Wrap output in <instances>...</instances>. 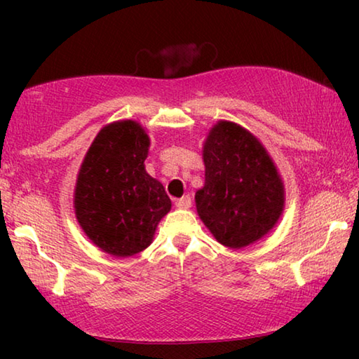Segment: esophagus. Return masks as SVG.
<instances>
[{"label":"esophagus","instance_id":"esophagus-1","mask_svg":"<svg viewBox=\"0 0 359 359\" xmlns=\"http://www.w3.org/2000/svg\"><path fill=\"white\" fill-rule=\"evenodd\" d=\"M175 205H177L179 209H190L191 208V198L190 196H184L175 201Z\"/></svg>","mask_w":359,"mask_h":359}]
</instances>
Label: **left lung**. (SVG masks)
I'll return each instance as SVG.
<instances>
[{"mask_svg":"<svg viewBox=\"0 0 359 359\" xmlns=\"http://www.w3.org/2000/svg\"><path fill=\"white\" fill-rule=\"evenodd\" d=\"M205 182L194 194L198 215L222 245L242 248L276 226L285 205L280 174L257 137L220 120L204 141Z\"/></svg>","mask_w":359,"mask_h":359,"instance_id":"left-lung-1","label":"left lung"}]
</instances>
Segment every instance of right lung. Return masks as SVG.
<instances>
[{
  "label": "right lung",
  "instance_id": "1",
  "mask_svg": "<svg viewBox=\"0 0 359 359\" xmlns=\"http://www.w3.org/2000/svg\"><path fill=\"white\" fill-rule=\"evenodd\" d=\"M150 139L135 120L106 125L79 169L74 210L87 238L112 257H133L154 241L171 199L144 166Z\"/></svg>",
  "mask_w": 359,
  "mask_h": 359
}]
</instances>
